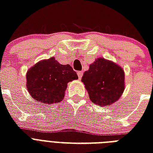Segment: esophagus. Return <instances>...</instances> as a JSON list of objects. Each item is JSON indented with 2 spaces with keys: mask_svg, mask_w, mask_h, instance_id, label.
<instances>
[{
  "mask_svg": "<svg viewBox=\"0 0 153 153\" xmlns=\"http://www.w3.org/2000/svg\"><path fill=\"white\" fill-rule=\"evenodd\" d=\"M77 74H78V76H79V79H81L82 77V74H83V73H82V71H78L77 72Z\"/></svg>",
  "mask_w": 153,
  "mask_h": 153,
  "instance_id": "obj_1",
  "label": "esophagus"
}]
</instances>
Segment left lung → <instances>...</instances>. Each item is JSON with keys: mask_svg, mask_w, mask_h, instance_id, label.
Returning <instances> with one entry per match:
<instances>
[{"mask_svg": "<svg viewBox=\"0 0 153 153\" xmlns=\"http://www.w3.org/2000/svg\"><path fill=\"white\" fill-rule=\"evenodd\" d=\"M91 102L106 106L118 100L125 89V74L120 66L98 58L82 78Z\"/></svg>", "mask_w": 153, "mask_h": 153, "instance_id": "left-lung-1", "label": "left lung"}]
</instances>
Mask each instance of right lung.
<instances>
[{
  "mask_svg": "<svg viewBox=\"0 0 153 153\" xmlns=\"http://www.w3.org/2000/svg\"><path fill=\"white\" fill-rule=\"evenodd\" d=\"M27 88L36 100L52 104L63 99L67 83L78 79L70 65H62L55 58L39 61L27 72Z\"/></svg>",
  "mask_w": 153,
  "mask_h": 153,
  "instance_id": "obj_1",
  "label": "right lung"
}]
</instances>
